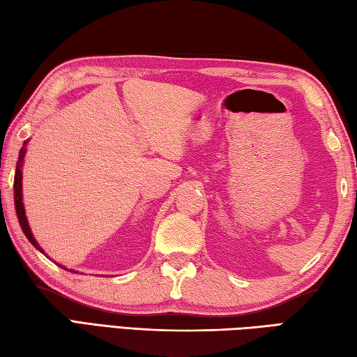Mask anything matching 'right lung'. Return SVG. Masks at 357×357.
<instances>
[{"mask_svg":"<svg viewBox=\"0 0 357 357\" xmlns=\"http://www.w3.org/2000/svg\"><path fill=\"white\" fill-rule=\"evenodd\" d=\"M29 141H24L23 144V149L20 150V155H18V160H17V170H15V179H13V199H15V211H17V216H18V221H20V226L23 229L24 235L27 236V240L32 243L33 248H37L41 254H45V250L41 249L40 244L37 243V240L33 238V235L31 232V227H29V222H27L26 218V212H24V206H23V193H21V167H23V159L26 155V145ZM46 255V254H45ZM47 257V255H46ZM60 266V264H59ZM63 268V266H60ZM66 269V268H63Z\"/></svg>","mask_w":357,"mask_h":357,"instance_id":"add662e5","label":"right lung"}]
</instances>
